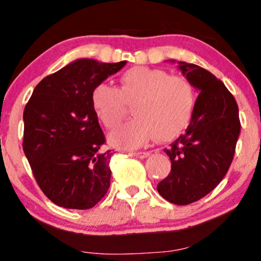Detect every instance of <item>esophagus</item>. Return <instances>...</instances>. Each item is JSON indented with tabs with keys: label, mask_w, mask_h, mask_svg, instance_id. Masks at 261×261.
Segmentation results:
<instances>
[{
	"label": "esophagus",
	"mask_w": 261,
	"mask_h": 261,
	"mask_svg": "<svg viewBox=\"0 0 261 261\" xmlns=\"http://www.w3.org/2000/svg\"><path fill=\"white\" fill-rule=\"evenodd\" d=\"M150 153L149 152H134L131 153V156H135V158H140V159H144L147 156H149Z\"/></svg>",
	"instance_id": "1"
}]
</instances>
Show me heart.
Wrapping results in <instances>:
<instances>
[{"instance_id":"heart-1","label":"heart","mask_w":261,"mask_h":261,"mask_svg":"<svg viewBox=\"0 0 261 261\" xmlns=\"http://www.w3.org/2000/svg\"><path fill=\"white\" fill-rule=\"evenodd\" d=\"M133 103L134 117L109 136L113 146L139 148L156 136L170 140L181 134L192 118L196 95L192 84L180 75L149 67L127 69L120 87L99 83L91 91V105L107 127H115Z\"/></svg>"}]
</instances>
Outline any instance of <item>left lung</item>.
<instances>
[{
  "label": "left lung",
  "mask_w": 261,
  "mask_h": 261,
  "mask_svg": "<svg viewBox=\"0 0 261 261\" xmlns=\"http://www.w3.org/2000/svg\"><path fill=\"white\" fill-rule=\"evenodd\" d=\"M177 64L199 96L186 133L164 149L171 171L156 190L168 202L186 205L212 192L224 178L233 159L241 122L236 99L222 81L199 65Z\"/></svg>",
  "instance_id": "8db88e82"
}]
</instances>
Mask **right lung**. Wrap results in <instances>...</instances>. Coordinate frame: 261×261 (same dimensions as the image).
Returning a JSON list of instances; mask_svg holds the SVG:
<instances>
[{"label":"right lung","instance_id":"add662e5","mask_svg":"<svg viewBox=\"0 0 261 261\" xmlns=\"http://www.w3.org/2000/svg\"><path fill=\"white\" fill-rule=\"evenodd\" d=\"M126 64L80 58L41 80L24 109L23 149L47 198L67 209L95 206L111 186L112 150L91 91Z\"/></svg>","mask_w":261,"mask_h":261}]
</instances>
